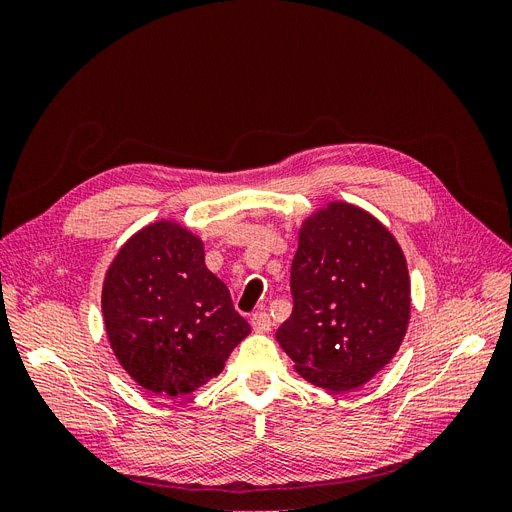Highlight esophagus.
<instances>
[{
    "instance_id": "34e87169",
    "label": "esophagus",
    "mask_w": 512,
    "mask_h": 512,
    "mask_svg": "<svg viewBox=\"0 0 512 512\" xmlns=\"http://www.w3.org/2000/svg\"><path fill=\"white\" fill-rule=\"evenodd\" d=\"M250 322H252V327H254L256 333H267V331H271V318H269L267 312H254L252 318H250Z\"/></svg>"
}]
</instances>
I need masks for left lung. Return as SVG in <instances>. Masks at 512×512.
Instances as JSON below:
<instances>
[{
	"mask_svg": "<svg viewBox=\"0 0 512 512\" xmlns=\"http://www.w3.org/2000/svg\"><path fill=\"white\" fill-rule=\"evenodd\" d=\"M292 314L275 337L299 376L352 391L391 363L410 320L404 252L374 215L329 203L303 222L290 269Z\"/></svg>",
	"mask_w": 512,
	"mask_h": 512,
	"instance_id": "obj_1",
	"label": "left lung"
}]
</instances>
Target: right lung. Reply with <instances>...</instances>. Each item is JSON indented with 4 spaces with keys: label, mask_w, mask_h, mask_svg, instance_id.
<instances>
[{
    "label": "right lung",
    "mask_w": 512,
    "mask_h": 512,
    "mask_svg": "<svg viewBox=\"0 0 512 512\" xmlns=\"http://www.w3.org/2000/svg\"><path fill=\"white\" fill-rule=\"evenodd\" d=\"M108 342L130 378L156 395L181 397L224 369L250 324L205 267L203 241L175 222L138 230L102 286Z\"/></svg>",
    "instance_id": "right-lung-1"
}]
</instances>
